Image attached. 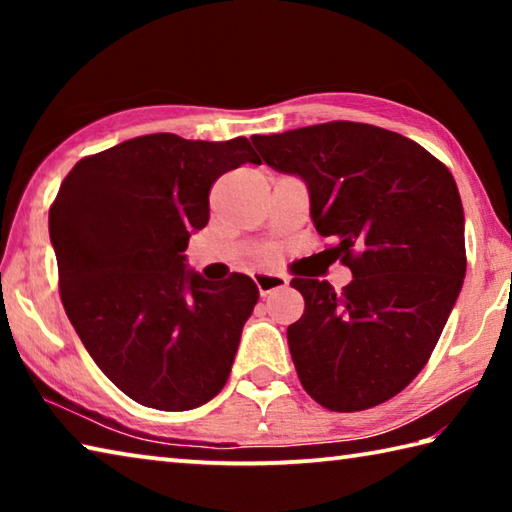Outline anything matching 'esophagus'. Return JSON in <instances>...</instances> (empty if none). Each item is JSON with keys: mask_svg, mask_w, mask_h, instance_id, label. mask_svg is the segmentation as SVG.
<instances>
[{"mask_svg": "<svg viewBox=\"0 0 512 512\" xmlns=\"http://www.w3.org/2000/svg\"><path fill=\"white\" fill-rule=\"evenodd\" d=\"M255 284H257L259 296H268V293H273L277 289L287 287L289 280H287V277L273 275V273H257L255 275Z\"/></svg>", "mask_w": 512, "mask_h": 512, "instance_id": "1", "label": "esophagus"}]
</instances>
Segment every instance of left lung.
I'll use <instances>...</instances> for the list:
<instances>
[{
  "mask_svg": "<svg viewBox=\"0 0 512 512\" xmlns=\"http://www.w3.org/2000/svg\"><path fill=\"white\" fill-rule=\"evenodd\" d=\"M268 167L298 173L325 253L352 282L293 277L305 314L289 325L293 366L329 411L391 400L427 366L465 277L463 205L454 176L418 142L359 121L255 135Z\"/></svg>",
  "mask_w": 512,
  "mask_h": 512,
  "instance_id": "1",
  "label": "left lung"
}]
</instances>
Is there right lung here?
Masks as SVG:
<instances>
[{
  "label": "right lung",
  "mask_w": 512,
  "mask_h": 512,
  "mask_svg": "<svg viewBox=\"0 0 512 512\" xmlns=\"http://www.w3.org/2000/svg\"><path fill=\"white\" fill-rule=\"evenodd\" d=\"M246 162L262 164L246 137L142 135L76 162L49 207L69 323L137 404L189 411L228 381L259 291L241 273L207 282L183 253L210 221L212 185Z\"/></svg>",
  "instance_id": "1"
}]
</instances>
